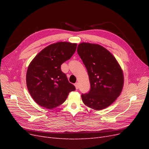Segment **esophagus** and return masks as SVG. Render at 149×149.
<instances>
[{
    "label": "esophagus",
    "instance_id": "esophagus-1",
    "mask_svg": "<svg viewBox=\"0 0 149 149\" xmlns=\"http://www.w3.org/2000/svg\"><path fill=\"white\" fill-rule=\"evenodd\" d=\"M74 86H75V88H76V89H79V83H76L74 84Z\"/></svg>",
    "mask_w": 149,
    "mask_h": 149
}]
</instances>
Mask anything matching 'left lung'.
I'll return each mask as SVG.
<instances>
[{"instance_id":"obj_1","label":"left lung","mask_w":149,"mask_h":149,"mask_svg":"<svg viewBox=\"0 0 149 149\" xmlns=\"http://www.w3.org/2000/svg\"><path fill=\"white\" fill-rule=\"evenodd\" d=\"M77 52L87 70L91 89L83 94L86 106L100 111L112 104L119 96L124 86V74L112 53L98 44L83 42Z\"/></svg>"}]
</instances>
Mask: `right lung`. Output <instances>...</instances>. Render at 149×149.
I'll return each instance as SVG.
<instances>
[{"label":"right lung","mask_w":149,"mask_h":149,"mask_svg":"<svg viewBox=\"0 0 149 149\" xmlns=\"http://www.w3.org/2000/svg\"><path fill=\"white\" fill-rule=\"evenodd\" d=\"M77 44L60 42L49 45L30 62L26 74L29 93L38 105L51 109L62 104L69 93L75 90L61 65L70 59Z\"/></svg>","instance_id":"add662e5"}]
</instances>
